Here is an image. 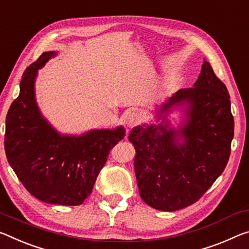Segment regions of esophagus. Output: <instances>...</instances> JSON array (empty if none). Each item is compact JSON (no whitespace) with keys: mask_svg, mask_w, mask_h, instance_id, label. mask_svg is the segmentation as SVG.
Instances as JSON below:
<instances>
[{"mask_svg":"<svg viewBox=\"0 0 249 249\" xmlns=\"http://www.w3.org/2000/svg\"><path fill=\"white\" fill-rule=\"evenodd\" d=\"M142 121V115L139 112H132L127 115V125L129 127H133L140 123Z\"/></svg>","mask_w":249,"mask_h":249,"instance_id":"1","label":"esophagus"}]
</instances>
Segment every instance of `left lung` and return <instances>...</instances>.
<instances>
[{"instance_id":"8db88e82","label":"left lung","mask_w":249,"mask_h":249,"mask_svg":"<svg viewBox=\"0 0 249 249\" xmlns=\"http://www.w3.org/2000/svg\"><path fill=\"white\" fill-rule=\"evenodd\" d=\"M185 104L183 125L169 128L166 114ZM159 110L163 123L136 126L128 140L136 149L134 166L142 199L155 210L174 212L196 203L224 172L234 117L226 86L207 61L194 88L179 89Z\"/></svg>"}]
</instances>
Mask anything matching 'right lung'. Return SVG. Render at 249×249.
<instances>
[{"label": "right lung", "mask_w": 249, "mask_h": 249, "mask_svg": "<svg viewBox=\"0 0 249 249\" xmlns=\"http://www.w3.org/2000/svg\"><path fill=\"white\" fill-rule=\"evenodd\" d=\"M57 53L45 52L25 70L19 94L5 121L4 148L9 164L24 187L47 204L76 206L88 198L124 127L93 129L81 136L61 135L36 105L37 70Z\"/></svg>", "instance_id": "right-lung-1"}]
</instances>
